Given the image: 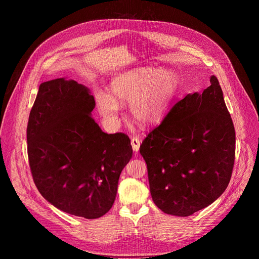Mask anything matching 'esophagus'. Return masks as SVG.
<instances>
[{
  "label": "esophagus",
  "mask_w": 259,
  "mask_h": 259,
  "mask_svg": "<svg viewBox=\"0 0 259 259\" xmlns=\"http://www.w3.org/2000/svg\"><path fill=\"white\" fill-rule=\"evenodd\" d=\"M131 145H132L133 152L138 153L139 149H140V145H141V141L139 140V138H132L131 139Z\"/></svg>",
  "instance_id": "obj_1"
}]
</instances>
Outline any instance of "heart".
<instances>
[{"mask_svg": "<svg viewBox=\"0 0 259 259\" xmlns=\"http://www.w3.org/2000/svg\"><path fill=\"white\" fill-rule=\"evenodd\" d=\"M178 88L174 71L139 68L117 75L110 82V95L97 90L95 99L100 116L111 126L119 122V104L127 103L133 119L142 126H153L164 117Z\"/></svg>", "mask_w": 259, "mask_h": 259, "instance_id": "1", "label": "heart"}]
</instances>
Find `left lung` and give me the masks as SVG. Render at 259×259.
I'll return each mask as SVG.
<instances>
[{
	"instance_id": "1",
	"label": "left lung",
	"mask_w": 259,
	"mask_h": 259,
	"mask_svg": "<svg viewBox=\"0 0 259 259\" xmlns=\"http://www.w3.org/2000/svg\"><path fill=\"white\" fill-rule=\"evenodd\" d=\"M202 94H188L140 146L154 203L166 214L189 216L227 188L236 132L214 75Z\"/></svg>"
}]
</instances>
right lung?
Instances as JSON below:
<instances>
[{"label": "right lung", "instance_id": "add662e5", "mask_svg": "<svg viewBox=\"0 0 259 259\" xmlns=\"http://www.w3.org/2000/svg\"><path fill=\"white\" fill-rule=\"evenodd\" d=\"M89 88L64 77L39 85L27 142L33 181L59 210L88 220L111 210L122 169L132 157L123 133L107 135L91 117Z\"/></svg>", "mask_w": 259, "mask_h": 259}]
</instances>
